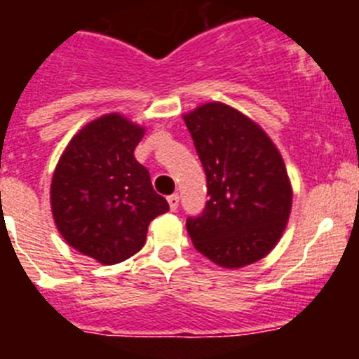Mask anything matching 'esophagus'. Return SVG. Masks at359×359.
<instances>
[{"instance_id": "obj_1", "label": "esophagus", "mask_w": 359, "mask_h": 359, "mask_svg": "<svg viewBox=\"0 0 359 359\" xmlns=\"http://www.w3.org/2000/svg\"><path fill=\"white\" fill-rule=\"evenodd\" d=\"M167 201H169L170 210L176 212V210H177V207H180V196H177V194H170L169 198H167Z\"/></svg>"}]
</instances>
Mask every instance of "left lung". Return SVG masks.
Masks as SVG:
<instances>
[{"label": "left lung", "instance_id": "8db88e82", "mask_svg": "<svg viewBox=\"0 0 359 359\" xmlns=\"http://www.w3.org/2000/svg\"><path fill=\"white\" fill-rule=\"evenodd\" d=\"M203 169L208 201L187 231L221 268H243L275 248L293 201L280 152L252 118L223 102L183 115Z\"/></svg>", "mask_w": 359, "mask_h": 359}]
</instances>
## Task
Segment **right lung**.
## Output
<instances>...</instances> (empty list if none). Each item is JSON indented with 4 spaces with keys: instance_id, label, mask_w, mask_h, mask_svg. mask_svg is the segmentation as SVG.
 <instances>
[{
    "instance_id": "1",
    "label": "right lung",
    "mask_w": 359,
    "mask_h": 359,
    "mask_svg": "<svg viewBox=\"0 0 359 359\" xmlns=\"http://www.w3.org/2000/svg\"><path fill=\"white\" fill-rule=\"evenodd\" d=\"M144 133L118 113L100 116L73 136L53 170L50 203L57 230L100 264H118L140 252L149 223L169 210L135 158Z\"/></svg>"
}]
</instances>
